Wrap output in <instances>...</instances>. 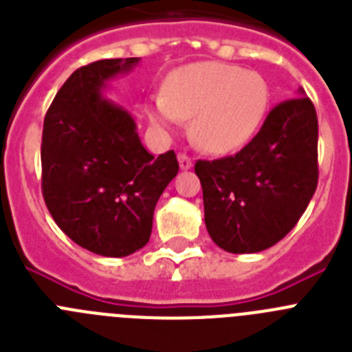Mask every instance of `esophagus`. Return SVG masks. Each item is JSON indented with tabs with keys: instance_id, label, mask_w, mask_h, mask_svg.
<instances>
[{
	"instance_id": "obj_1",
	"label": "esophagus",
	"mask_w": 352,
	"mask_h": 352,
	"mask_svg": "<svg viewBox=\"0 0 352 352\" xmlns=\"http://www.w3.org/2000/svg\"><path fill=\"white\" fill-rule=\"evenodd\" d=\"M178 162H179V169H182V170L192 169V158L186 157L185 153L178 155Z\"/></svg>"
}]
</instances>
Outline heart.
I'll return each mask as SVG.
<instances>
[{
	"label": "heart",
	"instance_id": "b5f03b06",
	"mask_svg": "<svg viewBox=\"0 0 352 352\" xmlns=\"http://www.w3.org/2000/svg\"><path fill=\"white\" fill-rule=\"evenodd\" d=\"M270 88L263 76L234 65L204 61L179 68L167 80L166 95L148 104L149 121L170 130L192 120V139L208 153L243 148L263 125Z\"/></svg>",
	"mask_w": 352,
	"mask_h": 352
}]
</instances>
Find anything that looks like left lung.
Listing matches in <instances>:
<instances>
[{
    "mask_svg": "<svg viewBox=\"0 0 352 352\" xmlns=\"http://www.w3.org/2000/svg\"><path fill=\"white\" fill-rule=\"evenodd\" d=\"M276 105L234 157L197 160L204 222L231 254H256L296 226L317 186V114L303 89Z\"/></svg>",
    "mask_w": 352,
    "mask_h": 352,
    "instance_id": "8db88e82",
    "label": "left lung"
}]
</instances>
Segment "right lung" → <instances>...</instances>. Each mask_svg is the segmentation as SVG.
Listing matches in <instances>:
<instances>
[{
    "mask_svg": "<svg viewBox=\"0 0 352 352\" xmlns=\"http://www.w3.org/2000/svg\"><path fill=\"white\" fill-rule=\"evenodd\" d=\"M141 58L77 68L43 120L42 192L49 213L79 247L126 257L149 241L153 211L176 178L174 151L153 157L125 107L104 95Z\"/></svg>",
    "mask_w": 352,
    "mask_h": 352,
    "instance_id": "add662e5",
    "label": "right lung"
}]
</instances>
